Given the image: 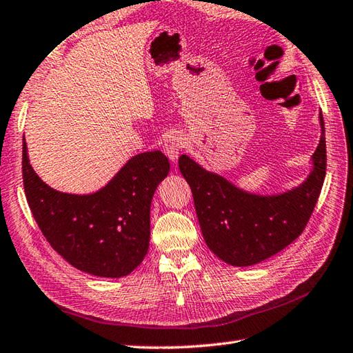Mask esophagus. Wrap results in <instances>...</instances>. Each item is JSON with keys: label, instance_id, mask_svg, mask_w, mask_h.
<instances>
[{"label": "esophagus", "instance_id": "1", "mask_svg": "<svg viewBox=\"0 0 353 353\" xmlns=\"http://www.w3.org/2000/svg\"><path fill=\"white\" fill-rule=\"evenodd\" d=\"M183 148H184V140L181 136H178V134L169 136L166 140H164V145H163L164 154L168 155V159L170 161L178 160V155L183 151Z\"/></svg>", "mask_w": 353, "mask_h": 353}]
</instances>
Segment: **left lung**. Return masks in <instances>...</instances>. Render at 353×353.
<instances>
[{
    "label": "left lung",
    "instance_id": "8db88e82",
    "mask_svg": "<svg viewBox=\"0 0 353 353\" xmlns=\"http://www.w3.org/2000/svg\"><path fill=\"white\" fill-rule=\"evenodd\" d=\"M312 154V170L296 187L273 196L252 194L221 175L202 169L190 157L178 160L189 183L203 240L213 254L231 265H252L268 260L301 236L314 210L326 174L325 122Z\"/></svg>",
    "mask_w": 353,
    "mask_h": 353
}]
</instances>
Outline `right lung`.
Here are the masks:
<instances>
[{
	"label": "right lung",
	"instance_id": "1",
	"mask_svg": "<svg viewBox=\"0 0 353 353\" xmlns=\"http://www.w3.org/2000/svg\"><path fill=\"white\" fill-rule=\"evenodd\" d=\"M170 164L161 151L134 155L103 189L69 194L37 176L22 142V179L36 223L51 248L78 270L127 276L150 248L151 201Z\"/></svg>",
	"mask_w": 353,
	"mask_h": 353
}]
</instances>
